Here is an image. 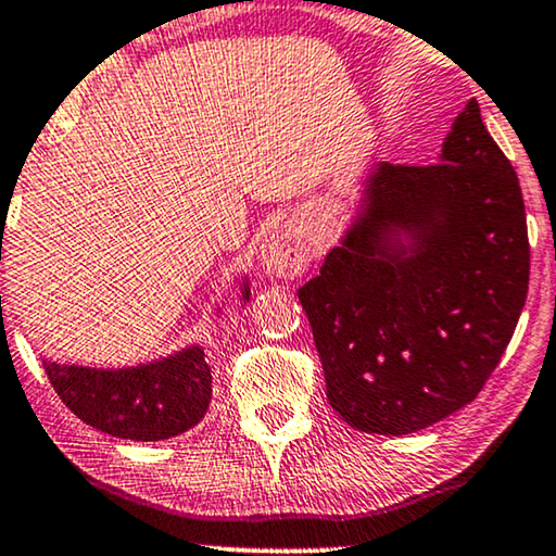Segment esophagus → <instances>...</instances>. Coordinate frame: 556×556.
I'll return each instance as SVG.
<instances>
[{
	"label": "esophagus",
	"mask_w": 556,
	"mask_h": 556,
	"mask_svg": "<svg viewBox=\"0 0 556 556\" xmlns=\"http://www.w3.org/2000/svg\"><path fill=\"white\" fill-rule=\"evenodd\" d=\"M261 261L273 276L299 278L308 268L311 253L306 240L293 225H280L261 245Z\"/></svg>",
	"instance_id": "esophagus-1"
}]
</instances>
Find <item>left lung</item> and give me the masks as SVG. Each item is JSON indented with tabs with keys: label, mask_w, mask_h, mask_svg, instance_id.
<instances>
[{
	"label": "left lung",
	"mask_w": 556,
	"mask_h": 556,
	"mask_svg": "<svg viewBox=\"0 0 556 556\" xmlns=\"http://www.w3.org/2000/svg\"><path fill=\"white\" fill-rule=\"evenodd\" d=\"M529 291L514 166L468 101L440 162H382L352 230L299 288L329 405L362 432L407 435L478 397Z\"/></svg>",
	"instance_id": "obj_1"
}]
</instances>
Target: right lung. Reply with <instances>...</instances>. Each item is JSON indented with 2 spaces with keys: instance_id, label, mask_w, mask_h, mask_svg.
Wrapping results in <instances>:
<instances>
[{
  "instance_id": "right-lung-1",
  "label": "right lung",
  "mask_w": 556,
  "mask_h": 556,
  "mask_svg": "<svg viewBox=\"0 0 556 556\" xmlns=\"http://www.w3.org/2000/svg\"><path fill=\"white\" fill-rule=\"evenodd\" d=\"M45 371L58 397L83 422L113 438L141 443L194 428L212 400L210 364L200 346L131 369L45 362Z\"/></svg>"
}]
</instances>
